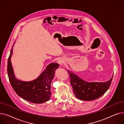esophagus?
<instances>
[{
  "instance_id": "34e87169",
  "label": "esophagus",
  "mask_w": 124,
  "mask_h": 124,
  "mask_svg": "<svg viewBox=\"0 0 124 124\" xmlns=\"http://www.w3.org/2000/svg\"><path fill=\"white\" fill-rule=\"evenodd\" d=\"M64 59L63 58H60L57 61V63L60 65V66H63V63H64Z\"/></svg>"
}]
</instances>
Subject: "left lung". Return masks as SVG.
Here are the masks:
<instances>
[{
  "instance_id": "8db88e82",
  "label": "left lung",
  "mask_w": 124,
  "mask_h": 124,
  "mask_svg": "<svg viewBox=\"0 0 124 124\" xmlns=\"http://www.w3.org/2000/svg\"><path fill=\"white\" fill-rule=\"evenodd\" d=\"M68 73L74 95L77 99L86 101L96 100L105 93L111 84L113 77V75L111 78L106 82H88L70 71H68Z\"/></svg>"
}]
</instances>
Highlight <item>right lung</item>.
<instances>
[{
    "label": "right lung",
    "mask_w": 124,
    "mask_h": 124,
    "mask_svg": "<svg viewBox=\"0 0 124 124\" xmlns=\"http://www.w3.org/2000/svg\"><path fill=\"white\" fill-rule=\"evenodd\" d=\"M12 50V48L8 59L7 70L9 82L16 93L24 100L34 103H42L49 100L51 95V83L55 71L59 65L55 63L50 64L40 76L34 81H19L15 76L10 61Z\"/></svg>",
    "instance_id": "1"
}]
</instances>
